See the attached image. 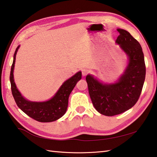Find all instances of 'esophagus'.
<instances>
[{"label": "esophagus", "instance_id": "esophagus-1", "mask_svg": "<svg viewBox=\"0 0 157 157\" xmlns=\"http://www.w3.org/2000/svg\"><path fill=\"white\" fill-rule=\"evenodd\" d=\"M82 73L83 76H86L88 73V70L86 69H83L82 70Z\"/></svg>", "mask_w": 157, "mask_h": 157}]
</instances>
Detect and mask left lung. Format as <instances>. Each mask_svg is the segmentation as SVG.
Masks as SVG:
<instances>
[{
  "label": "left lung",
  "mask_w": 157,
  "mask_h": 157,
  "mask_svg": "<svg viewBox=\"0 0 157 157\" xmlns=\"http://www.w3.org/2000/svg\"><path fill=\"white\" fill-rule=\"evenodd\" d=\"M116 43L128 56V64L117 82L103 84L88 74V92L94 108L107 116L120 114L131 109L139 99L146 77V65L140 43L127 30L117 29Z\"/></svg>",
  "instance_id": "left-lung-1"
}]
</instances>
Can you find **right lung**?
Listing matches in <instances>:
<instances>
[{
	"mask_svg": "<svg viewBox=\"0 0 157 157\" xmlns=\"http://www.w3.org/2000/svg\"><path fill=\"white\" fill-rule=\"evenodd\" d=\"M20 45L15 50L13 61L10 73L11 92L18 107L30 118L41 122H50L56 121L66 113L68 107L69 97L75 85L82 78V72L79 71L67 79L50 100L43 102H35L26 99L18 90L14 82L13 70L15 57Z\"/></svg>",
	"mask_w": 157,
	"mask_h": 157,
	"instance_id": "add662e5",
	"label": "right lung"
}]
</instances>
